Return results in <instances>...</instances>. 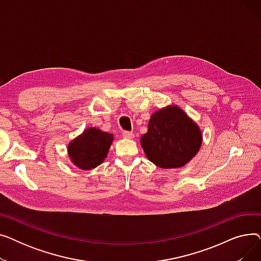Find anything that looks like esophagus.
Masks as SVG:
<instances>
[{
	"label": "esophagus",
	"mask_w": 261,
	"mask_h": 261,
	"mask_svg": "<svg viewBox=\"0 0 261 261\" xmlns=\"http://www.w3.org/2000/svg\"><path fill=\"white\" fill-rule=\"evenodd\" d=\"M122 136H123V138H125V139H133L134 138V134L132 133V132H129V131H123L122 132Z\"/></svg>",
	"instance_id": "1"
}]
</instances>
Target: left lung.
<instances>
[{
	"instance_id": "8db88e82",
	"label": "left lung",
	"mask_w": 261,
	"mask_h": 261,
	"mask_svg": "<svg viewBox=\"0 0 261 261\" xmlns=\"http://www.w3.org/2000/svg\"><path fill=\"white\" fill-rule=\"evenodd\" d=\"M201 144L198 125L176 106L154 112L141 138L147 159L165 169L184 166L198 153Z\"/></svg>"
}]
</instances>
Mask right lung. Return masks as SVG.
Instances as JSON below:
<instances>
[{
  "instance_id": "obj_1",
  "label": "right lung",
  "mask_w": 261,
  "mask_h": 261,
  "mask_svg": "<svg viewBox=\"0 0 261 261\" xmlns=\"http://www.w3.org/2000/svg\"><path fill=\"white\" fill-rule=\"evenodd\" d=\"M112 141L113 134L96 128H89L70 143L67 152L75 166L90 170L103 162Z\"/></svg>"
}]
</instances>
